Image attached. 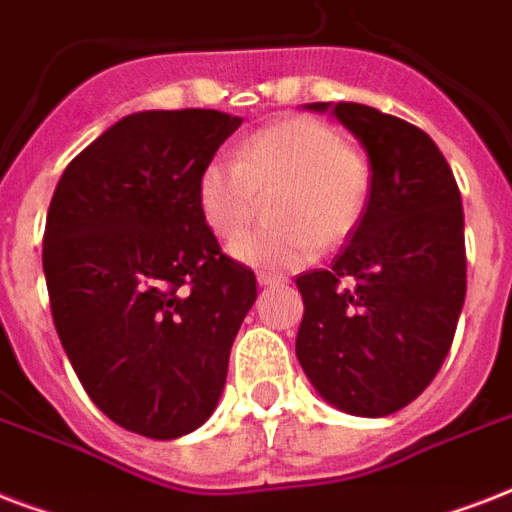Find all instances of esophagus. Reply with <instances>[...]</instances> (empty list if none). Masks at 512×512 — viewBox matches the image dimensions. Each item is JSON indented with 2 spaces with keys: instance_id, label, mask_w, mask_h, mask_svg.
Wrapping results in <instances>:
<instances>
[{
  "instance_id": "34e87169",
  "label": "esophagus",
  "mask_w": 512,
  "mask_h": 512,
  "mask_svg": "<svg viewBox=\"0 0 512 512\" xmlns=\"http://www.w3.org/2000/svg\"><path fill=\"white\" fill-rule=\"evenodd\" d=\"M284 276H279V273H268V271H260L257 273V284L260 287H273V284H284Z\"/></svg>"
}]
</instances>
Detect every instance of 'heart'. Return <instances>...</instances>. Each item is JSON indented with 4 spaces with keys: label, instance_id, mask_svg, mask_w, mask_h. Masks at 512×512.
I'll return each mask as SVG.
<instances>
[{
    "label": "heart",
    "instance_id": "1",
    "mask_svg": "<svg viewBox=\"0 0 512 512\" xmlns=\"http://www.w3.org/2000/svg\"><path fill=\"white\" fill-rule=\"evenodd\" d=\"M271 193V228L241 236L231 252L247 265L292 271L311 263L319 244L340 247L356 233L372 167L332 124L295 116L249 135L236 159H212L196 183L201 217L223 241L236 239Z\"/></svg>",
    "mask_w": 512,
    "mask_h": 512
}]
</instances>
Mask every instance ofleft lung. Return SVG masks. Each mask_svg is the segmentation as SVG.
<instances>
[{
	"instance_id": "left-lung-1",
	"label": "left lung",
	"mask_w": 512,
	"mask_h": 512,
	"mask_svg": "<svg viewBox=\"0 0 512 512\" xmlns=\"http://www.w3.org/2000/svg\"><path fill=\"white\" fill-rule=\"evenodd\" d=\"M332 114L364 143L372 193L332 268L297 276L295 350L329 404L385 417L428 388L452 348L468 289L462 199L420 127L361 103H335Z\"/></svg>"
}]
</instances>
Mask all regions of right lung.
I'll return each instance as SVG.
<instances>
[{
    "instance_id": "obj_1",
    "label": "right lung",
    "mask_w": 512,
    "mask_h": 512,
    "mask_svg": "<svg viewBox=\"0 0 512 512\" xmlns=\"http://www.w3.org/2000/svg\"><path fill=\"white\" fill-rule=\"evenodd\" d=\"M239 124L212 108L124 116L52 193L42 265L55 332L92 404L138 436L170 441L215 412L257 297L196 199Z\"/></svg>"
}]
</instances>
